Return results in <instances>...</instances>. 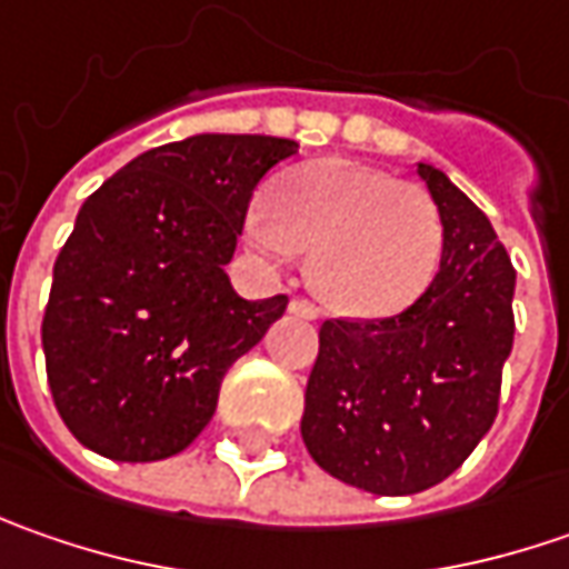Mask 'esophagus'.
Returning a JSON list of instances; mask_svg holds the SVG:
<instances>
[{"label":"esophagus","instance_id":"obj_1","mask_svg":"<svg viewBox=\"0 0 569 569\" xmlns=\"http://www.w3.org/2000/svg\"><path fill=\"white\" fill-rule=\"evenodd\" d=\"M291 313L295 317H303V319H317L319 310L313 303H307V300H291Z\"/></svg>","mask_w":569,"mask_h":569}]
</instances>
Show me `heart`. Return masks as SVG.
<instances>
[{"label":"heart","mask_w":569,"mask_h":569,"mask_svg":"<svg viewBox=\"0 0 569 569\" xmlns=\"http://www.w3.org/2000/svg\"><path fill=\"white\" fill-rule=\"evenodd\" d=\"M252 250L269 262L310 256L317 297L348 319L415 307L443 259V218L421 187L339 158L295 167L247 214Z\"/></svg>","instance_id":"heart-1"}]
</instances>
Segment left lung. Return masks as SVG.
<instances>
[{
    "mask_svg": "<svg viewBox=\"0 0 569 569\" xmlns=\"http://www.w3.org/2000/svg\"><path fill=\"white\" fill-rule=\"evenodd\" d=\"M418 177L443 218L440 272L399 317L322 322L300 418L319 469L380 497L427 491L469 459L513 351L516 272L488 214L433 164Z\"/></svg>",
    "mask_w": 569,
    "mask_h": 569,
    "instance_id": "left-lung-1",
    "label": "left lung"
}]
</instances>
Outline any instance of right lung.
Returning <instances> with one entry per match:
<instances>
[{
    "label": "right lung",
    "mask_w": 569,
    "mask_h": 569,
    "mask_svg": "<svg viewBox=\"0 0 569 569\" xmlns=\"http://www.w3.org/2000/svg\"><path fill=\"white\" fill-rule=\"evenodd\" d=\"M291 154V139L199 132L84 199L43 313L47 380L81 447L158 462L206 430L228 367L288 307L243 300L224 266L252 189Z\"/></svg>",
    "instance_id": "1"
}]
</instances>
